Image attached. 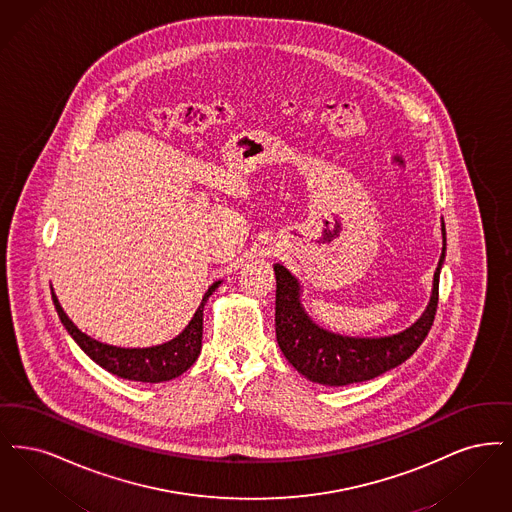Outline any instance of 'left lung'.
<instances>
[{"label":"left lung","instance_id":"8db88e82","mask_svg":"<svg viewBox=\"0 0 512 512\" xmlns=\"http://www.w3.org/2000/svg\"><path fill=\"white\" fill-rule=\"evenodd\" d=\"M442 239V256L426 310L411 327L388 336H344L319 327L302 306L298 279L287 267L275 264V334L290 365L317 384L346 386L378 377L413 356L430 331L438 308L440 271L445 260L444 220Z\"/></svg>","mask_w":512,"mask_h":512}]
</instances>
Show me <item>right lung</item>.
<instances>
[{
	"instance_id": "1",
	"label": "right lung",
	"mask_w": 512,
	"mask_h": 512,
	"mask_svg": "<svg viewBox=\"0 0 512 512\" xmlns=\"http://www.w3.org/2000/svg\"><path fill=\"white\" fill-rule=\"evenodd\" d=\"M222 285V281L212 283L202 296L197 312L189 325L181 333L158 346L151 348H118L111 344H103L86 333H82L61 308L55 292L51 290V298L55 304V310L59 313L61 323L65 325L68 334L74 338V342L88 354L99 367L109 371L112 375L137 382H164L183 375L200 354L202 348V312L204 304L210 298V294Z\"/></svg>"
}]
</instances>
